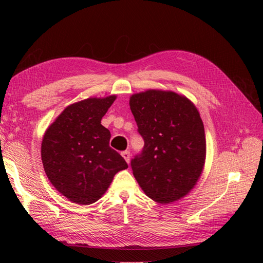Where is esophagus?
Masks as SVG:
<instances>
[{
	"label": "esophagus",
	"instance_id": "obj_1",
	"mask_svg": "<svg viewBox=\"0 0 263 263\" xmlns=\"http://www.w3.org/2000/svg\"><path fill=\"white\" fill-rule=\"evenodd\" d=\"M122 156H123V158L126 160V162L129 163V161H130V153H129V151H128V150L123 151Z\"/></svg>",
	"mask_w": 263,
	"mask_h": 263
}]
</instances>
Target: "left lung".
I'll list each match as a JSON object with an SVG mask.
<instances>
[{"instance_id":"8db88e82","label":"left lung","mask_w":263,"mask_h":263,"mask_svg":"<svg viewBox=\"0 0 263 263\" xmlns=\"http://www.w3.org/2000/svg\"><path fill=\"white\" fill-rule=\"evenodd\" d=\"M129 105L145 141L132 159L134 177L154 201L179 200L193 189L205 162L200 114L186 98L158 90L134 94Z\"/></svg>"}]
</instances>
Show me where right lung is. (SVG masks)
I'll return each instance as SVG.
<instances>
[{
    "instance_id": "add662e5",
    "label": "right lung",
    "mask_w": 263,
    "mask_h": 263,
    "mask_svg": "<svg viewBox=\"0 0 263 263\" xmlns=\"http://www.w3.org/2000/svg\"><path fill=\"white\" fill-rule=\"evenodd\" d=\"M116 97L87 99L68 106L46 130L42 160L51 184L71 202L89 205L105 193L115 174L128 168L109 147L101 119Z\"/></svg>"
}]
</instances>
